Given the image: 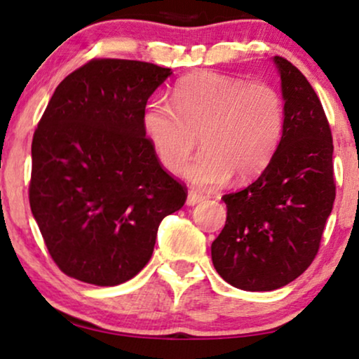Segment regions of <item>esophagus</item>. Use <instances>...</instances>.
<instances>
[{
	"label": "esophagus",
	"mask_w": 359,
	"mask_h": 359,
	"mask_svg": "<svg viewBox=\"0 0 359 359\" xmlns=\"http://www.w3.org/2000/svg\"><path fill=\"white\" fill-rule=\"evenodd\" d=\"M203 201H204V196L203 194L196 193V191H189L188 199H186V204H188V205H196V204L203 203Z\"/></svg>",
	"instance_id": "1"
}]
</instances>
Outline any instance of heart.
I'll use <instances>...</instances> for the list:
<instances>
[{"instance_id": "b5f03b06", "label": "heart", "mask_w": 359, "mask_h": 359, "mask_svg": "<svg viewBox=\"0 0 359 359\" xmlns=\"http://www.w3.org/2000/svg\"><path fill=\"white\" fill-rule=\"evenodd\" d=\"M142 122L171 173L186 168L201 135L204 151L184 175L203 188H219L233 175L245 181L268 168L283 140L286 107L276 88L204 72L184 76L171 104L151 100Z\"/></svg>"}]
</instances>
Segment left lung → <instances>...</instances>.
Masks as SVG:
<instances>
[{
    "instance_id": "left-lung-1",
    "label": "left lung",
    "mask_w": 359,
    "mask_h": 359,
    "mask_svg": "<svg viewBox=\"0 0 359 359\" xmlns=\"http://www.w3.org/2000/svg\"><path fill=\"white\" fill-rule=\"evenodd\" d=\"M286 126L279 149L258 180L224 196L227 220L210 253L215 271L243 291H274L316 258L335 201L332 130L307 78L273 57Z\"/></svg>"
}]
</instances>
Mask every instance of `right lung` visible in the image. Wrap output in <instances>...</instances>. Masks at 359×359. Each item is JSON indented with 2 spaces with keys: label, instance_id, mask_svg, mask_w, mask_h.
Wrapping results in <instances>:
<instances>
[{
  "label": "right lung",
  "instance_id": "right-lung-1",
  "mask_svg": "<svg viewBox=\"0 0 359 359\" xmlns=\"http://www.w3.org/2000/svg\"><path fill=\"white\" fill-rule=\"evenodd\" d=\"M171 73L95 58L48 101L32 139L29 203L67 276L96 286L129 281L149 263L161 220L184 205L188 191L163 170L142 122Z\"/></svg>",
  "mask_w": 359,
  "mask_h": 359
}]
</instances>
